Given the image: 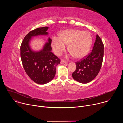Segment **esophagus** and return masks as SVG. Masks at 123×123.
<instances>
[{
  "label": "esophagus",
  "mask_w": 123,
  "mask_h": 123,
  "mask_svg": "<svg viewBox=\"0 0 123 123\" xmlns=\"http://www.w3.org/2000/svg\"><path fill=\"white\" fill-rule=\"evenodd\" d=\"M67 63L66 61H65L64 60H63V59H62L61 60V61H60V63L61 64H64V63Z\"/></svg>",
  "instance_id": "esophagus-1"
}]
</instances>
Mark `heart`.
<instances>
[{"label": "heart", "instance_id": "b5f03b06", "mask_svg": "<svg viewBox=\"0 0 123 123\" xmlns=\"http://www.w3.org/2000/svg\"><path fill=\"white\" fill-rule=\"evenodd\" d=\"M92 44V37L90 32L77 29H68L60 32L58 38L54 37L51 47L54 53L61 55L68 45V51L76 59H81L89 54Z\"/></svg>", "mask_w": 123, "mask_h": 123}]
</instances>
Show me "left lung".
Listing matches in <instances>:
<instances>
[{
	"label": "left lung",
	"instance_id": "1",
	"mask_svg": "<svg viewBox=\"0 0 123 123\" xmlns=\"http://www.w3.org/2000/svg\"><path fill=\"white\" fill-rule=\"evenodd\" d=\"M104 56V45L98 34L92 51L85 58L76 62V69L73 78L77 82L86 84L93 80L101 68Z\"/></svg>",
	"mask_w": 123,
	"mask_h": 123
}]
</instances>
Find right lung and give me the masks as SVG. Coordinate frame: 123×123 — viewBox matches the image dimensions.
<instances>
[{"label": "right lung", "mask_w": 123, "mask_h": 123, "mask_svg": "<svg viewBox=\"0 0 123 123\" xmlns=\"http://www.w3.org/2000/svg\"><path fill=\"white\" fill-rule=\"evenodd\" d=\"M48 28L41 27L31 31L25 37L20 47V56L25 71L33 81L41 85L53 79L60 60L51 52V39L49 37L42 49L38 51L31 49L30 42L33 37L48 35Z\"/></svg>", "instance_id": "1"}]
</instances>
